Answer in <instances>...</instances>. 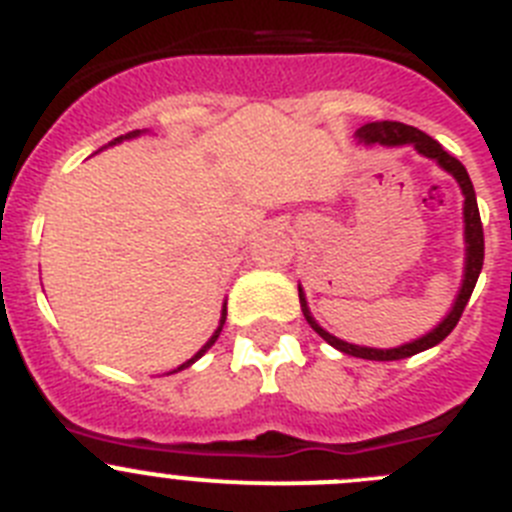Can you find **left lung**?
Here are the masks:
<instances>
[{
  "label": "left lung",
  "mask_w": 512,
  "mask_h": 512,
  "mask_svg": "<svg viewBox=\"0 0 512 512\" xmlns=\"http://www.w3.org/2000/svg\"><path fill=\"white\" fill-rule=\"evenodd\" d=\"M356 140L364 143V146H413L420 156L431 158L441 166L443 171H449L456 179V184L461 187V194H464V243H467V261H464V279H461V289L456 295L454 305H451L449 315L441 320L433 330H428L425 336L415 338L410 343H402V346L395 348H372V346H356V343H348L336 338L333 333L318 325V320L312 318L310 307H307L305 292L302 287H297L300 292V307L305 320L310 323V328L318 333L323 341H328L330 346L338 348L341 354L356 356V359H369V361H397V359H408V356L420 354L425 348H433L449 336L451 330L459 323L461 312L467 307L469 297L474 292V284L479 279V271H482V264H485V233H482V220H479V207H477V194H474L472 179H469L467 169L461 166L459 158L451 156L449 151H443V146L438 140H433L431 135H425L423 130L413 128V125H405V122H366L356 130Z\"/></svg>",
  "instance_id": "8db88e82"
}]
</instances>
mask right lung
<instances>
[{"instance_id":"add662e5","label":"right lung","mask_w":512,"mask_h":512,"mask_svg":"<svg viewBox=\"0 0 512 512\" xmlns=\"http://www.w3.org/2000/svg\"><path fill=\"white\" fill-rule=\"evenodd\" d=\"M143 133H146V130H133V133H128V135H120V138H115V140H112L110 146H117V143H122V140H133V138H138V135H143ZM225 315H228V302H223V310H220V325H217V328H215V333H212V336H210V341H207L205 346H202L200 351H197V354L192 356V359H189V361H184V364H179V366H176L174 372H182V369H187V366H192L194 361H197V359H202V356L207 354V348H210L212 343L217 341V336H220V330H223V325H225ZM174 372H171V374H174Z\"/></svg>"}]
</instances>
